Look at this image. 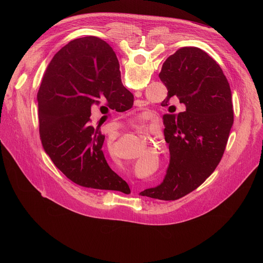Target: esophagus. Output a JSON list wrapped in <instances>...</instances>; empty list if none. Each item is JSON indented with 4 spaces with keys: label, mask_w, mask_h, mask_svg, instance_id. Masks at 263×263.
<instances>
[{
    "label": "esophagus",
    "mask_w": 263,
    "mask_h": 263,
    "mask_svg": "<svg viewBox=\"0 0 263 263\" xmlns=\"http://www.w3.org/2000/svg\"><path fill=\"white\" fill-rule=\"evenodd\" d=\"M137 93H138V92H137ZM136 133H138V134H139V136H140L141 138H144V139H145L146 133L144 132V130H142V129H137V130H136Z\"/></svg>",
    "instance_id": "obj_1"
}]
</instances>
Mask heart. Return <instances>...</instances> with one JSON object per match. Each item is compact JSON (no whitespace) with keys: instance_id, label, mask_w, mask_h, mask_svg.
Here are the masks:
<instances>
[{"instance_id":"heart-1","label":"heart","mask_w":263,"mask_h":263,"mask_svg":"<svg viewBox=\"0 0 263 263\" xmlns=\"http://www.w3.org/2000/svg\"><path fill=\"white\" fill-rule=\"evenodd\" d=\"M142 121H143V119H142V118H140L139 120H137V121H136V124H139V125H140V124L142 123Z\"/></svg>"}]
</instances>
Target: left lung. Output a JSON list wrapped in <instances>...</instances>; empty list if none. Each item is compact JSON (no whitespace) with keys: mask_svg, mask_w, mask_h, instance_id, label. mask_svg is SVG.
Wrapping results in <instances>:
<instances>
[{"mask_svg":"<svg viewBox=\"0 0 263 263\" xmlns=\"http://www.w3.org/2000/svg\"><path fill=\"white\" fill-rule=\"evenodd\" d=\"M99 63L108 70L120 69L114 49L101 39ZM159 78L168 91L161 105L177 99L186 110L163 117L170 164L163 182L139 195L172 201L198 189L219 163L233 124L232 97L220 66L196 47H184L171 55Z\"/></svg>","mask_w":263,"mask_h":263,"instance_id":"obj_1","label":"left lung"}]
</instances>
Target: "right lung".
<instances>
[{
    "label": "right lung",
    "instance_id": "obj_1",
    "mask_svg": "<svg viewBox=\"0 0 263 263\" xmlns=\"http://www.w3.org/2000/svg\"><path fill=\"white\" fill-rule=\"evenodd\" d=\"M132 97L120 69L100 65L98 37L71 41L54 56L37 95L40 135L46 153L69 180L90 189L130 192L108 165L102 151L105 136L89 118L102 100L122 112L132 107Z\"/></svg>",
    "mask_w": 263,
    "mask_h": 263
}]
</instances>
